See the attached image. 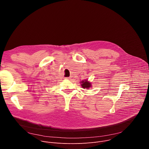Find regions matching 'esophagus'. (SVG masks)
Segmentation results:
<instances>
[{
  "label": "esophagus",
  "mask_w": 149,
  "mask_h": 149,
  "mask_svg": "<svg viewBox=\"0 0 149 149\" xmlns=\"http://www.w3.org/2000/svg\"><path fill=\"white\" fill-rule=\"evenodd\" d=\"M65 78H70V77H65Z\"/></svg>",
  "instance_id": "obj_1"
}]
</instances>
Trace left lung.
<instances>
[{
	"instance_id": "8db88e82",
	"label": "left lung",
	"mask_w": 149,
	"mask_h": 149,
	"mask_svg": "<svg viewBox=\"0 0 149 149\" xmlns=\"http://www.w3.org/2000/svg\"><path fill=\"white\" fill-rule=\"evenodd\" d=\"M81 86L84 88H88L91 87V83L87 80H82L81 82Z\"/></svg>"
}]
</instances>
